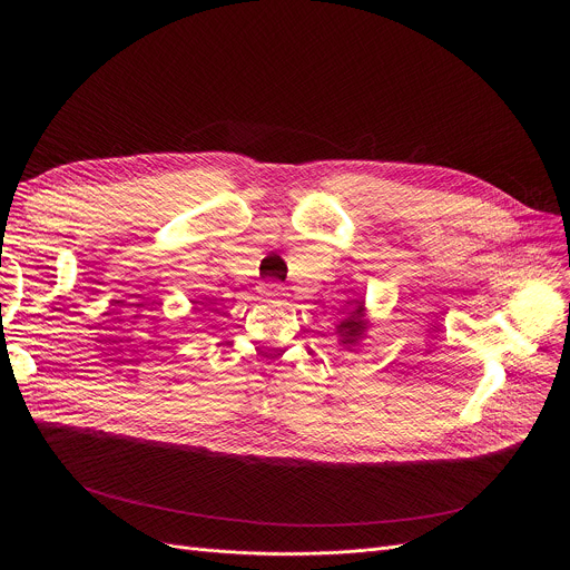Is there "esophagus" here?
Instances as JSON below:
<instances>
[{
  "mask_svg": "<svg viewBox=\"0 0 570 570\" xmlns=\"http://www.w3.org/2000/svg\"><path fill=\"white\" fill-rule=\"evenodd\" d=\"M262 295H264L266 299H277V297L284 295V286H282L279 282H266V284L262 286Z\"/></svg>",
  "mask_w": 570,
  "mask_h": 570,
  "instance_id": "34e87169",
  "label": "esophagus"
}]
</instances>
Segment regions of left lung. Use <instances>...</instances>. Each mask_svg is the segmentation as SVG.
I'll return each mask as SVG.
<instances>
[{"label": "left lung", "instance_id": "left-lung-1", "mask_svg": "<svg viewBox=\"0 0 570 570\" xmlns=\"http://www.w3.org/2000/svg\"><path fill=\"white\" fill-rule=\"evenodd\" d=\"M367 330V320L363 315V304H358L350 317H345L341 324H338V334H341V343L343 345H356L358 338H363Z\"/></svg>", "mask_w": 570, "mask_h": 570}]
</instances>
